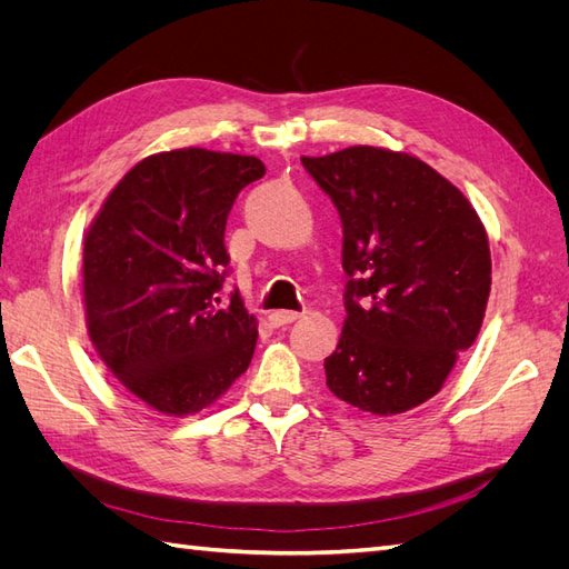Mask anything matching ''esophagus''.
<instances>
[{
	"mask_svg": "<svg viewBox=\"0 0 569 569\" xmlns=\"http://www.w3.org/2000/svg\"><path fill=\"white\" fill-rule=\"evenodd\" d=\"M299 318H303V313H297V311H274V313H270V322H272L274 327L297 322Z\"/></svg>",
	"mask_w": 569,
	"mask_h": 569,
	"instance_id": "esophagus-1",
	"label": "esophagus"
}]
</instances>
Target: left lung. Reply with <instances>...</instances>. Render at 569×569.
Masks as SVG:
<instances>
[{"instance_id":"8db88e82","label":"left lung","mask_w":569,"mask_h":569,"mask_svg":"<svg viewBox=\"0 0 569 569\" xmlns=\"http://www.w3.org/2000/svg\"><path fill=\"white\" fill-rule=\"evenodd\" d=\"M341 228V337L327 387L358 410L399 416L443 387L487 313L491 251L460 189L406 151L347 147L301 157Z\"/></svg>"}]
</instances>
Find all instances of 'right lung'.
<instances>
[{"mask_svg": "<svg viewBox=\"0 0 569 569\" xmlns=\"http://www.w3.org/2000/svg\"><path fill=\"white\" fill-rule=\"evenodd\" d=\"M256 157L184 147L134 163L84 232L82 306L97 356L168 418L216 403L251 363L258 320L220 301L228 213Z\"/></svg>", "mask_w": 569, "mask_h": 569, "instance_id": "add662e5", "label": "right lung"}]
</instances>
